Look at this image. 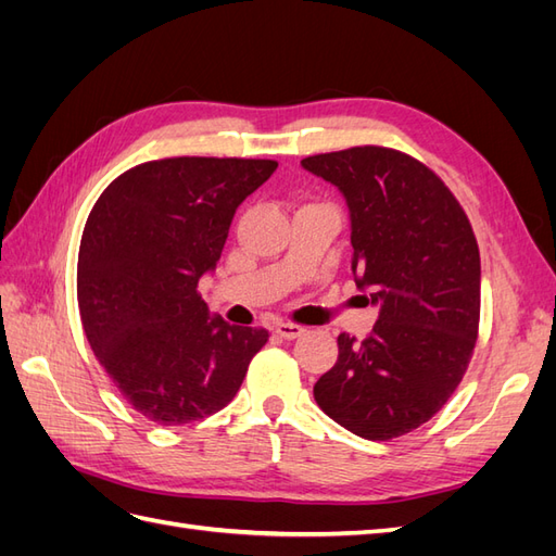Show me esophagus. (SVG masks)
<instances>
[{
    "label": "esophagus",
    "mask_w": 556,
    "mask_h": 556,
    "mask_svg": "<svg viewBox=\"0 0 556 556\" xmlns=\"http://www.w3.org/2000/svg\"><path fill=\"white\" fill-rule=\"evenodd\" d=\"M306 329L301 327V325H292V323H280L278 327H276V333L280 336V339H299L301 333H304Z\"/></svg>",
    "instance_id": "esophagus-1"
}]
</instances>
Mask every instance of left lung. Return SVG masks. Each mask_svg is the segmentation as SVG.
<instances>
[{"mask_svg": "<svg viewBox=\"0 0 556 556\" xmlns=\"http://www.w3.org/2000/svg\"><path fill=\"white\" fill-rule=\"evenodd\" d=\"M350 208L352 274L380 304L364 341L339 336V362L313 387L317 406L366 441H390L457 390L480 325V250L447 185L382 146L301 160Z\"/></svg>", "mask_w": 556, "mask_h": 556, "instance_id": "obj_1", "label": "left lung"}]
</instances>
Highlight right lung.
<instances>
[{
    "mask_svg": "<svg viewBox=\"0 0 556 556\" xmlns=\"http://www.w3.org/2000/svg\"><path fill=\"white\" fill-rule=\"evenodd\" d=\"M276 160L166 157L117 176L78 250V311L99 364L129 406L162 427L204 419L237 396L264 327L211 317L199 280L223 255L241 201Z\"/></svg>",
    "mask_w": 556,
    "mask_h": 556,
    "instance_id": "obj_1",
    "label": "right lung"
}]
</instances>
